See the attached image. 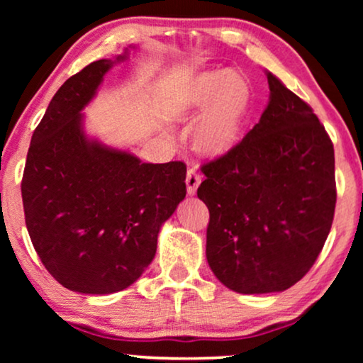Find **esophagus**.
Returning <instances> with one entry per match:
<instances>
[{"label": "esophagus", "instance_id": "esophagus-1", "mask_svg": "<svg viewBox=\"0 0 363 363\" xmlns=\"http://www.w3.org/2000/svg\"><path fill=\"white\" fill-rule=\"evenodd\" d=\"M201 183V177L198 175L196 168H188L186 172V191L188 195H195Z\"/></svg>", "mask_w": 363, "mask_h": 363}]
</instances>
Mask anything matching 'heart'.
<instances>
[{"mask_svg":"<svg viewBox=\"0 0 363 363\" xmlns=\"http://www.w3.org/2000/svg\"><path fill=\"white\" fill-rule=\"evenodd\" d=\"M251 101V86L241 74L213 71L198 77L183 112L185 122L198 118L191 132L193 147L210 157L233 150L241 138Z\"/></svg>","mask_w":363,"mask_h":363,"instance_id":"heart-1","label":"heart"}]
</instances>
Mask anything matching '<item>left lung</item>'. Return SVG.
Listing matches in <instances>:
<instances>
[{
	"label": "left lung",
	"mask_w": 363,
	"mask_h": 363,
	"mask_svg": "<svg viewBox=\"0 0 363 363\" xmlns=\"http://www.w3.org/2000/svg\"><path fill=\"white\" fill-rule=\"evenodd\" d=\"M269 104L240 143L205 163L206 259L228 289H289L320 255L334 221V145L314 111L271 72Z\"/></svg>",
	"instance_id": "1"
}]
</instances>
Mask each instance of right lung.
Wrapping results in <instances>:
<instances>
[{
    "label": "right lung",
    "instance_id": "1",
    "mask_svg": "<svg viewBox=\"0 0 363 363\" xmlns=\"http://www.w3.org/2000/svg\"><path fill=\"white\" fill-rule=\"evenodd\" d=\"M123 59L127 52L116 61ZM116 61L91 62L59 87L33 133L21 182L39 259L59 284L82 294L133 284L186 195L183 162L142 163L84 133L81 111Z\"/></svg>",
    "mask_w": 363,
    "mask_h": 363
}]
</instances>
